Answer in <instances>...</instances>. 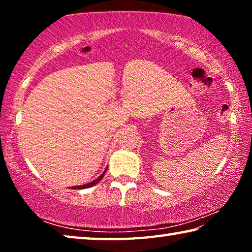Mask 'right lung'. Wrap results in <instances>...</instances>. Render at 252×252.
<instances>
[{"label": "right lung", "instance_id": "obj_1", "mask_svg": "<svg viewBox=\"0 0 252 252\" xmlns=\"http://www.w3.org/2000/svg\"><path fill=\"white\" fill-rule=\"evenodd\" d=\"M106 169H108V168H105V170L103 171V173H102L99 178H96L95 180H93V181H92V182H90V183H87V185H82V186H76V187H73V188H72V189H76V190H78V189H87V188H91V187H93V186H95L96 183H99V182L101 181V179L104 177V174H105V172H106Z\"/></svg>", "mask_w": 252, "mask_h": 252}]
</instances>
